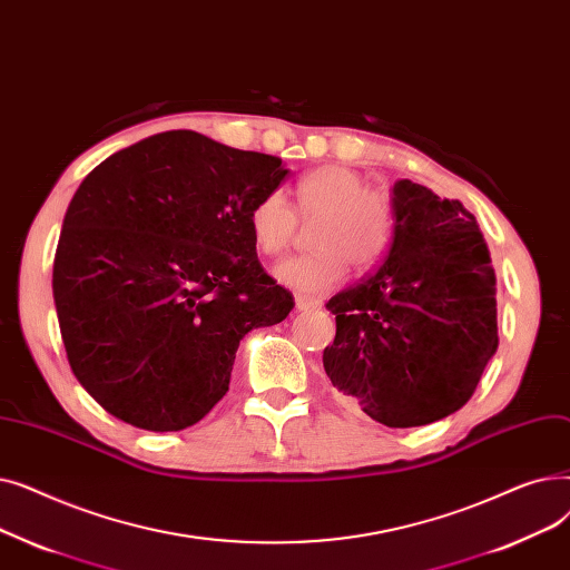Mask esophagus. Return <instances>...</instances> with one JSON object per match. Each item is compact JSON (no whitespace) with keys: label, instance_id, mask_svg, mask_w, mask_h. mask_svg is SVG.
Wrapping results in <instances>:
<instances>
[{"label":"esophagus","instance_id":"34e87169","mask_svg":"<svg viewBox=\"0 0 570 570\" xmlns=\"http://www.w3.org/2000/svg\"><path fill=\"white\" fill-rule=\"evenodd\" d=\"M296 308L299 311H315V308H320V302H315V299H308V296H296Z\"/></svg>","mask_w":570,"mask_h":570}]
</instances>
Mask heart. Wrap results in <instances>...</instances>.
<instances>
[{
    "label": "heart",
    "mask_w": 570,
    "mask_h": 570,
    "mask_svg": "<svg viewBox=\"0 0 570 570\" xmlns=\"http://www.w3.org/2000/svg\"><path fill=\"white\" fill-rule=\"evenodd\" d=\"M296 218L317 220L311 229L315 250L278 262L274 276L304 296L334 289L345 276V264L357 271L373 266L383 257L394 229L390 199L368 189L357 171L345 167H320L299 178L294 185V208L278 189L257 197L246 218L253 246L266 257L285 253L296 236Z\"/></svg>",
    "instance_id": "obj_1"
}]
</instances>
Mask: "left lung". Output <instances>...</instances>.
I'll return each mask as SVG.
<instances>
[{"mask_svg": "<svg viewBox=\"0 0 570 570\" xmlns=\"http://www.w3.org/2000/svg\"><path fill=\"white\" fill-rule=\"evenodd\" d=\"M392 210L381 262L327 304L336 338L322 364L371 420L405 429L443 420L473 396L499 347L497 276L462 202L403 178Z\"/></svg>", "mask_w": 570, "mask_h": 570, "instance_id": "left-lung-1", "label": "left lung"}]
</instances>
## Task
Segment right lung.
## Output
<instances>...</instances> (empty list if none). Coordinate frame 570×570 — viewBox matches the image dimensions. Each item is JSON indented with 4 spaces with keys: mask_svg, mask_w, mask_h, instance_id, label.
Segmentation results:
<instances>
[{
    "mask_svg": "<svg viewBox=\"0 0 570 570\" xmlns=\"http://www.w3.org/2000/svg\"><path fill=\"white\" fill-rule=\"evenodd\" d=\"M285 176L281 157L176 129L80 183L52 296L69 366L106 413L146 431L197 424L227 394L243 336L289 315L246 220Z\"/></svg>",
    "mask_w": 570,
    "mask_h": 570,
    "instance_id": "1",
    "label": "right lung"
}]
</instances>
